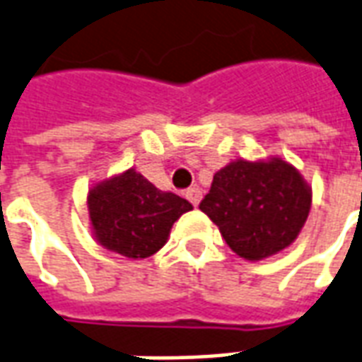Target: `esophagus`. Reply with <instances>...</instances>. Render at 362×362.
<instances>
[{
	"label": "esophagus",
	"instance_id": "34e87169",
	"mask_svg": "<svg viewBox=\"0 0 362 362\" xmlns=\"http://www.w3.org/2000/svg\"><path fill=\"white\" fill-rule=\"evenodd\" d=\"M202 197H203V194L199 188H189L188 192H186V199H188V202L192 203L194 207H197V205H199Z\"/></svg>",
	"mask_w": 362,
	"mask_h": 362
}]
</instances>
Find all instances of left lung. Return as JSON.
Returning a JSON list of instances; mask_svg holds the SVG:
<instances>
[{
    "instance_id": "8db88e82",
    "label": "left lung",
    "mask_w": 362,
    "mask_h": 362,
    "mask_svg": "<svg viewBox=\"0 0 362 362\" xmlns=\"http://www.w3.org/2000/svg\"><path fill=\"white\" fill-rule=\"evenodd\" d=\"M313 189L280 157L235 159L213 176L199 209L245 261H263L296 242L309 216Z\"/></svg>"
}]
</instances>
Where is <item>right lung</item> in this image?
I'll return each instance as SVG.
<instances>
[{
  "label": "right lung",
  "mask_w": 362,
  "mask_h": 362,
  "mask_svg": "<svg viewBox=\"0 0 362 362\" xmlns=\"http://www.w3.org/2000/svg\"><path fill=\"white\" fill-rule=\"evenodd\" d=\"M192 209L184 197L155 188L134 168L93 184L88 192L93 238L128 259L157 253L167 243L174 222Z\"/></svg>",
  "instance_id": "add662e5"
}]
</instances>
